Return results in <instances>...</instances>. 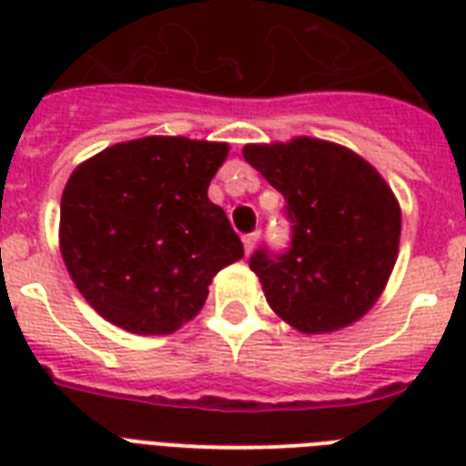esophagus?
I'll use <instances>...</instances> for the list:
<instances>
[{
    "mask_svg": "<svg viewBox=\"0 0 466 466\" xmlns=\"http://www.w3.org/2000/svg\"><path fill=\"white\" fill-rule=\"evenodd\" d=\"M258 237H261V232H251V234H247V237H244V251H247V256L254 251Z\"/></svg>",
    "mask_w": 466,
    "mask_h": 466,
    "instance_id": "esophagus-1",
    "label": "esophagus"
}]
</instances>
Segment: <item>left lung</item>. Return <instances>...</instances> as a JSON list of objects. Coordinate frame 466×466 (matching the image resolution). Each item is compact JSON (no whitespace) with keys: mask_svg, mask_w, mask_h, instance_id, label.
I'll list each match as a JSON object with an SVG mask.
<instances>
[{"mask_svg":"<svg viewBox=\"0 0 466 466\" xmlns=\"http://www.w3.org/2000/svg\"><path fill=\"white\" fill-rule=\"evenodd\" d=\"M244 159L285 198L290 248H258L248 268L270 309L302 333L353 324L375 305L397 263L401 208L380 171L317 137L247 145Z\"/></svg>","mask_w":466,"mask_h":466,"instance_id":"1","label":"left lung"}]
</instances>
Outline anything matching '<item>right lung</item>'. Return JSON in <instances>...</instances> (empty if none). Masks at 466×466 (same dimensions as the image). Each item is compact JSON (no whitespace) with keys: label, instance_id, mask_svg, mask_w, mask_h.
I'll use <instances>...</instances> for the list:
<instances>
[{"label":"right lung","instance_id":"add662e5","mask_svg":"<svg viewBox=\"0 0 466 466\" xmlns=\"http://www.w3.org/2000/svg\"><path fill=\"white\" fill-rule=\"evenodd\" d=\"M225 142L149 135L118 142L72 171L62 190L60 251L84 299L130 333H174L208 285L244 256L208 186Z\"/></svg>","mask_w":466,"mask_h":466}]
</instances>
